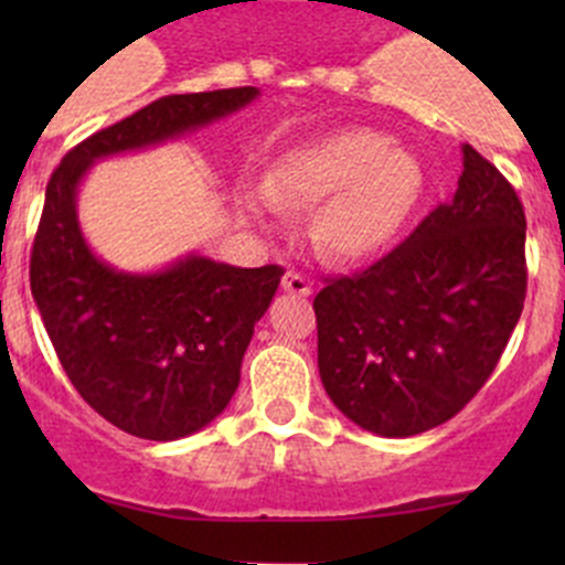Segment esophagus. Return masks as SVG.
I'll return each mask as SVG.
<instances>
[{
	"label": "esophagus",
	"instance_id": "1",
	"mask_svg": "<svg viewBox=\"0 0 565 565\" xmlns=\"http://www.w3.org/2000/svg\"><path fill=\"white\" fill-rule=\"evenodd\" d=\"M281 287H284V292L298 295V298H309V295H311V284H309V278L300 276V273H295V270H289L287 276H284Z\"/></svg>",
	"mask_w": 565,
	"mask_h": 565
}]
</instances>
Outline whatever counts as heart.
Instances as JSON below:
<instances>
[{"label":"heart","instance_id":"1","mask_svg":"<svg viewBox=\"0 0 565 565\" xmlns=\"http://www.w3.org/2000/svg\"><path fill=\"white\" fill-rule=\"evenodd\" d=\"M424 193V169L391 136L344 128L284 152L262 188H243L241 207L262 221L278 210H315L317 246L339 259H363L398 235Z\"/></svg>","mask_w":565,"mask_h":565}]
</instances>
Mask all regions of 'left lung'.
Wrapping results in <instances>:
<instances>
[{"instance_id":"left-lung-1","label":"left lung","mask_w":565,"mask_h":565,"mask_svg":"<svg viewBox=\"0 0 565 565\" xmlns=\"http://www.w3.org/2000/svg\"><path fill=\"white\" fill-rule=\"evenodd\" d=\"M451 202L363 273L315 298L330 402L361 429L413 437L446 424L487 383L525 306V210L461 145Z\"/></svg>"}]
</instances>
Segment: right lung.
<instances>
[{
	"label": "right lung",
	"mask_w": 565,
	"mask_h": 565,
	"mask_svg": "<svg viewBox=\"0 0 565 565\" xmlns=\"http://www.w3.org/2000/svg\"><path fill=\"white\" fill-rule=\"evenodd\" d=\"M256 98V87L167 95L73 147L45 188L30 259L45 333L84 402L141 440H180L224 413L284 270L202 254L152 273L117 270L84 237L78 185L104 158L177 141Z\"/></svg>",
	"instance_id": "right-lung-1"
}]
</instances>
